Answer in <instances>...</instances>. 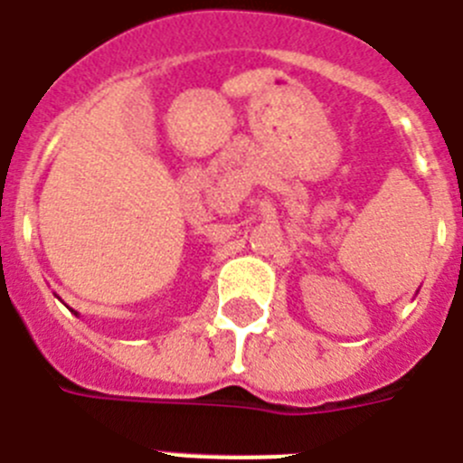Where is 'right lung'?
Here are the masks:
<instances>
[{
  "mask_svg": "<svg viewBox=\"0 0 463 463\" xmlns=\"http://www.w3.org/2000/svg\"><path fill=\"white\" fill-rule=\"evenodd\" d=\"M71 312H73V315H75V317H78V312H75V309H71Z\"/></svg>",
  "mask_w": 463,
  "mask_h": 463,
  "instance_id": "right-lung-1",
  "label": "right lung"
}]
</instances>
